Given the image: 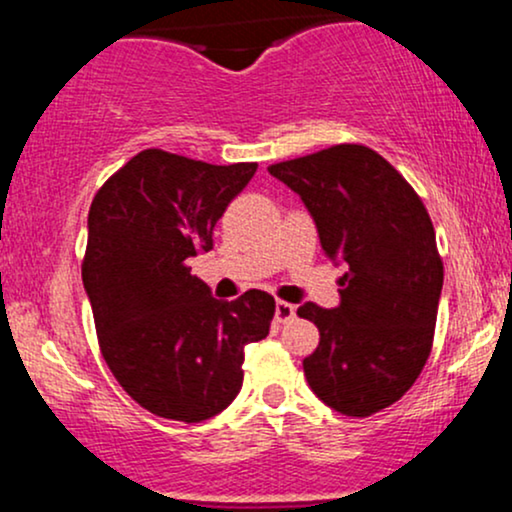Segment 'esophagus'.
Here are the masks:
<instances>
[{
	"mask_svg": "<svg viewBox=\"0 0 512 512\" xmlns=\"http://www.w3.org/2000/svg\"><path fill=\"white\" fill-rule=\"evenodd\" d=\"M293 317H296V305H291V303H286V301H276L274 320L279 322V325H284V322H291Z\"/></svg>",
	"mask_w": 512,
	"mask_h": 512,
	"instance_id": "34e87169",
	"label": "esophagus"
}]
</instances>
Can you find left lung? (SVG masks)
<instances>
[{"label":"left lung","mask_w":512,"mask_h":512,"mask_svg":"<svg viewBox=\"0 0 512 512\" xmlns=\"http://www.w3.org/2000/svg\"><path fill=\"white\" fill-rule=\"evenodd\" d=\"M269 173L303 199L325 255L346 264L337 308H298L320 330V344L303 361L310 390L346 416L390 407L426 366L443 289L424 202L361 144L274 163Z\"/></svg>","instance_id":"1"}]
</instances>
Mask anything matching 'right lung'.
Returning <instances> with one entry per match:
<instances>
[{
  "instance_id": "right-lung-1",
  "label": "right lung",
  "mask_w": 512,
  "mask_h": 512,
  "mask_svg": "<svg viewBox=\"0 0 512 512\" xmlns=\"http://www.w3.org/2000/svg\"><path fill=\"white\" fill-rule=\"evenodd\" d=\"M257 163L211 166L146 149L96 192L81 279L103 358L151 414L199 424L243 387L245 346L269 334L274 298L219 301L187 267Z\"/></svg>"
}]
</instances>
